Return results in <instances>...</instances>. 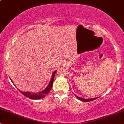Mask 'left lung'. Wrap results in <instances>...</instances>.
I'll list each match as a JSON object with an SVG mask.
<instances>
[{
    "label": "left lung",
    "instance_id": "obj_1",
    "mask_svg": "<svg viewBox=\"0 0 124 124\" xmlns=\"http://www.w3.org/2000/svg\"><path fill=\"white\" fill-rule=\"evenodd\" d=\"M74 95H75V94H74ZM75 96H76V98H77L79 100V101H94V100H95V99H97V98H99V97H97V98H91V99H85V98H82L79 97V96L76 95H75Z\"/></svg>",
    "mask_w": 124,
    "mask_h": 124
}]
</instances>
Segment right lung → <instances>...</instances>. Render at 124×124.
<instances>
[{"label":"right lung","mask_w":124,"mask_h":124,"mask_svg":"<svg viewBox=\"0 0 124 124\" xmlns=\"http://www.w3.org/2000/svg\"><path fill=\"white\" fill-rule=\"evenodd\" d=\"M56 71H57V70H56L53 72V73H52V74L51 79L48 85L47 86V87L43 90L40 91L38 93H32L30 92H28V91H20L19 89H18V88H17V89L22 93V94L23 95H25V96H26V97L29 98V99H34V100H38V99H42V98H43L48 94L49 92H50L51 90V89H52V84H53L54 79V77H55V75L56 74ZM11 81H12V82L13 84L12 81L11 80Z\"/></svg>","instance_id":"obj_1"}]
</instances>
